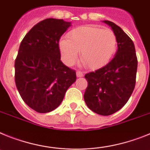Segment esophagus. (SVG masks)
<instances>
[{
	"instance_id": "1",
	"label": "esophagus",
	"mask_w": 150,
	"mask_h": 150,
	"mask_svg": "<svg viewBox=\"0 0 150 150\" xmlns=\"http://www.w3.org/2000/svg\"><path fill=\"white\" fill-rule=\"evenodd\" d=\"M76 75L78 78H80V77H83V73L81 71H76Z\"/></svg>"
}]
</instances>
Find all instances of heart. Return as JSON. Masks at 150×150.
Here are the masks:
<instances>
[{
	"label": "heart",
	"mask_w": 150,
	"mask_h": 150,
	"mask_svg": "<svg viewBox=\"0 0 150 150\" xmlns=\"http://www.w3.org/2000/svg\"><path fill=\"white\" fill-rule=\"evenodd\" d=\"M118 40L109 28L85 25L72 30L69 38H62L59 47L63 62L72 66L81 51V59L87 67L97 69L108 64L116 53Z\"/></svg>",
	"instance_id": "b5f03b06"
}]
</instances>
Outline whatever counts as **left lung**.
<instances>
[{"label":"left lung","mask_w":150,"mask_h":150,"mask_svg":"<svg viewBox=\"0 0 150 150\" xmlns=\"http://www.w3.org/2000/svg\"><path fill=\"white\" fill-rule=\"evenodd\" d=\"M111 27L118 40L114 58L103 67L86 74L88 87L84 99L91 110L109 115L122 109L134 89L137 59L134 42L112 22L103 21Z\"/></svg>","instance_id":"1"}]
</instances>
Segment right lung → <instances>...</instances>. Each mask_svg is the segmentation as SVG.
Returning a JSON list of instances; mask_svg holds the SVG:
<instances>
[{
    "label": "right lung",
    "instance_id": "right-lung-1",
    "mask_svg": "<svg viewBox=\"0 0 150 150\" xmlns=\"http://www.w3.org/2000/svg\"><path fill=\"white\" fill-rule=\"evenodd\" d=\"M71 23L50 18L36 24L21 42L15 60V82L25 103L39 113L60 105L76 81L75 71L60 60L59 41Z\"/></svg>",
    "mask_w": 150,
    "mask_h": 150
}]
</instances>
